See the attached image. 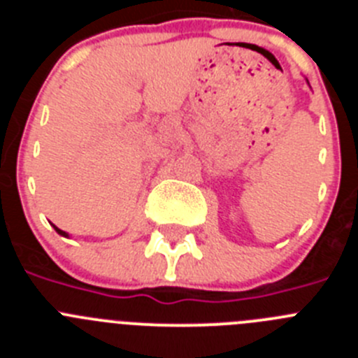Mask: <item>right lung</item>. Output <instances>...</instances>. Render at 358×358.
<instances>
[{
    "label": "right lung",
    "instance_id": "obj_1",
    "mask_svg": "<svg viewBox=\"0 0 358 358\" xmlns=\"http://www.w3.org/2000/svg\"><path fill=\"white\" fill-rule=\"evenodd\" d=\"M53 227H55V231H57V233H59V235H61V236H68V233H66V231L59 229V227H57V226H53Z\"/></svg>",
    "mask_w": 358,
    "mask_h": 358
}]
</instances>
